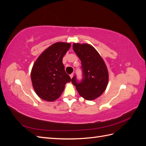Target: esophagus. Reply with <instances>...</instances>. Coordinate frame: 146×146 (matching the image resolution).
Listing matches in <instances>:
<instances>
[{
  "instance_id": "esophagus-1",
  "label": "esophagus",
  "mask_w": 146,
  "mask_h": 146,
  "mask_svg": "<svg viewBox=\"0 0 146 146\" xmlns=\"http://www.w3.org/2000/svg\"><path fill=\"white\" fill-rule=\"evenodd\" d=\"M73 76H74V74H70V78H72L73 77Z\"/></svg>"
}]
</instances>
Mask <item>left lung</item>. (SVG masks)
<instances>
[{"label": "left lung", "instance_id": "obj_1", "mask_svg": "<svg viewBox=\"0 0 146 146\" xmlns=\"http://www.w3.org/2000/svg\"><path fill=\"white\" fill-rule=\"evenodd\" d=\"M72 47L82 62V78L78 81L75 75L71 82L82 98L88 100H94L102 95L107 86L108 73L107 66L92 46L74 43Z\"/></svg>", "mask_w": 146, "mask_h": 146}]
</instances>
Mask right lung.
<instances>
[{
    "mask_svg": "<svg viewBox=\"0 0 146 146\" xmlns=\"http://www.w3.org/2000/svg\"><path fill=\"white\" fill-rule=\"evenodd\" d=\"M70 47V43L56 42L40 55L31 72L32 85L41 99L52 102L60 98L66 83L71 80L66 74L63 58Z\"/></svg>",
    "mask_w": 146,
    "mask_h": 146,
    "instance_id": "add662e5",
    "label": "right lung"
}]
</instances>
